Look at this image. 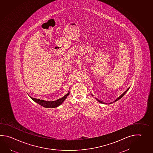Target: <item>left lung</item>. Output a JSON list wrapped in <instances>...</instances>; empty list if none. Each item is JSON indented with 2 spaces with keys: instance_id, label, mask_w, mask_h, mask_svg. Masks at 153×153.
Masks as SVG:
<instances>
[{
  "instance_id": "obj_1",
  "label": "left lung",
  "mask_w": 153,
  "mask_h": 153,
  "mask_svg": "<svg viewBox=\"0 0 153 153\" xmlns=\"http://www.w3.org/2000/svg\"><path fill=\"white\" fill-rule=\"evenodd\" d=\"M130 88V87H128V89H126V91H124L123 93L122 94V95H120V96H119V97H118L117 98V99H116L115 100V101H113V102H110V103H109L103 102L102 101H101V100H99V99H97V98H95V99H96L97 101L98 102H99L100 103H103V104H111V103H113V102H116V101H117L119 100V99H120L122 98V97H123V96L125 95V94H126V93L128 91V90L129 89V88ZM91 95H92V96H93V95H92V94H91Z\"/></svg>"
}]
</instances>
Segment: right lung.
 Listing matches in <instances>:
<instances>
[{
  "mask_svg": "<svg viewBox=\"0 0 153 153\" xmlns=\"http://www.w3.org/2000/svg\"><path fill=\"white\" fill-rule=\"evenodd\" d=\"M69 94H70V91H69L68 94H66L65 95H64V97L60 98L58 100L52 101H45V100H40V99H35V98H33V97H32L29 95V96L35 102L39 104L41 106H43L44 107H45V108H55V107H58L60 105L62 104V102L65 101V100L66 99V97L69 95Z\"/></svg>",
  "mask_w": 153,
  "mask_h": 153,
  "instance_id": "1",
  "label": "right lung"
}]
</instances>
